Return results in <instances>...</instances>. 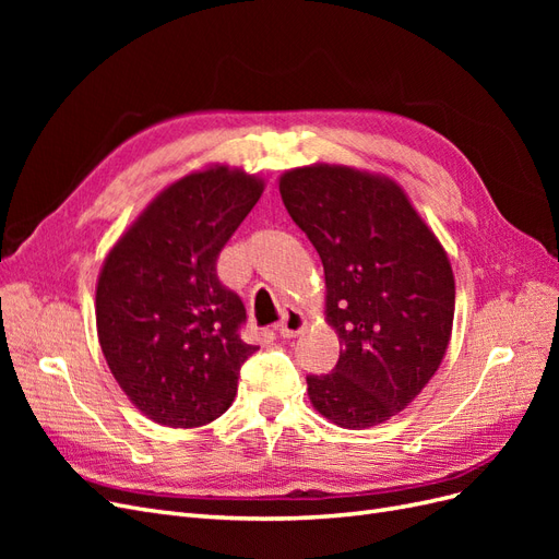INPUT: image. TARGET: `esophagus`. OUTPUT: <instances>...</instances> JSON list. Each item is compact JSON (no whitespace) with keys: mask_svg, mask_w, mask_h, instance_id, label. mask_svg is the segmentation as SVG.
<instances>
[{"mask_svg":"<svg viewBox=\"0 0 559 559\" xmlns=\"http://www.w3.org/2000/svg\"><path fill=\"white\" fill-rule=\"evenodd\" d=\"M302 329H306V319H302V314L296 308H284L277 324V333L282 337H296Z\"/></svg>","mask_w":559,"mask_h":559,"instance_id":"1","label":"esophagus"}]
</instances>
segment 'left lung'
I'll use <instances>...</instances> for the list:
<instances>
[{
    "mask_svg": "<svg viewBox=\"0 0 559 559\" xmlns=\"http://www.w3.org/2000/svg\"><path fill=\"white\" fill-rule=\"evenodd\" d=\"M280 193L324 263L326 317L341 337L331 373L308 376L310 401L337 427H376L443 361L454 317L450 261L389 179L312 165L286 173Z\"/></svg>",
    "mask_w": 559,
    "mask_h": 559,
    "instance_id": "obj_1",
    "label": "left lung"
}]
</instances>
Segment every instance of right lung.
<instances>
[{
  "instance_id": "obj_1",
  "label": "right lung",
  "mask_w": 559,
  "mask_h": 559,
  "mask_svg": "<svg viewBox=\"0 0 559 559\" xmlns=\"http://www.w3.org/2000/svg\"><path fill=\"white\" fill-rule=\"evenodd\" d=\"M263 181L214 167L165 189L109 251L97 282V335L116 382L165 427L224 415L257 347L242 341V298L216 259Z\"/></svg>"
}]
</instances>
